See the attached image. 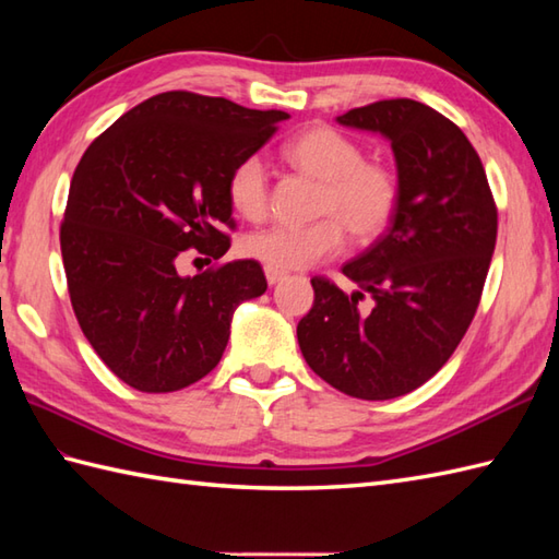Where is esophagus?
Segmentation results:
<instances>
[{
  "instance_id": "obj_1",
  "label": "esophagus",
  "mask_w": 559,
  "mask_h": 559,
  "mask_svg": "<svg viewBox=\"0 0 559 559\" xmlns=\"http://www.w3.org/2000/svg\"><path fill=\"white\" fill-rule=\"evenodd\" d=\"M264 273H266V281H269V286H276L278 281H283V278L288 276L286 271H278V269H271V266H266V269H264Z\"/></svg>"
}]
</instances>
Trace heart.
<instances>
[{
    "label": "heart",
    "mask_w": 559,
    "mask_h": 559,
    "mask_svg": "<svg viewBox=\"0 0 559 559\" xmlns=\"http://www.w3.org/2000/svg\"><path fill=\"white\" fill-rule=\"evenodd\" d=\"M283 158L295 170L322 182L317 216L310 225H271L245 237L242 249L261 264L295 271L336 254L346 240L372 242L382 235L399 209V180L386 165L365 160L360 144L336 129L317 124L283 144ZM228 199L242 218L257 221L269 209L264 163L247 156L228 175Z\"/></svg>",
    "instance_id": "b5f03b06"
}]
</instances>
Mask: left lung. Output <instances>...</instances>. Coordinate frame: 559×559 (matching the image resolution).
Masks as SVG:
<instances>
[{
  "mask_svg": "<svg viewBox=\"0 0 559 559\" xmlns=\"http://www.w3.org/2000/svg\"><path fill=\"white\" fill-rule=\"evenodd\" d=\"M336 122L389 141L401 197L389 230L343 266L358 290L312 278L298 343L334 389L386 401L437 374L466 334L495 252L497 209L476 148L427 105L379 100Z\"/></svg>",
  "mask_w": 559,
  "mask_h": 559,
  "instance_id": "1",
  "label": "left lung"
}]
</instances>
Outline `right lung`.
<instances>
[{"label": "right lung", "instance_id": "1", "mask_svg": "<svg viewBox=\"0 0 559 559\" xmlns=\"http://www.w3.org/2000/svg\"><path fill=\"white\" fill-rule=\"evenodd\" d=\"M288 117L168 91L83 153L59 245L83 336L124 384L165 394L199 382L221 362L237 307L264 295L254 259L197 276H180L177 259L228 252V175Z\"/></svg>", "mask_w": 559, "mask_h": 559}]
</instances>
